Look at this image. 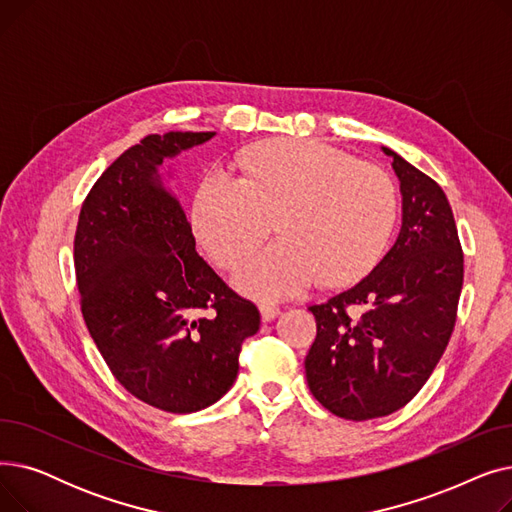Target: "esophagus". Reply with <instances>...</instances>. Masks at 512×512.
<instances>
[{
    "mask_svg": "<svg viewBox=\"0 0 512 512\" xmlns=\"http://www.w3.org/2000/svg\"><path fill=\"white\" fill-rule=\"evenodd\" d=\"M259 313H261V319H263V321H272V319H276V317H278L280 309H278V307H274V305H267V303H263V305H259Z\"/></svg>",
    "mask_w": 512,
    "mask_h": 512,
    "instance_id": "obj_1",
    "label": "esophagus"
}]
</instances>
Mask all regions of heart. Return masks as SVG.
I'll list each match as a JSON object with an SVG mask.
<instances>
[{
  "label": "heart",
  "instance_id": "heart-1",
  "mask_svg": "<svg viewBox=\"0 0 512 512\" xmlns=\"http://www.w3.org/2000/svg\"><path fill=\"white\" fill-rule=\"evenodd\" d=\"M242 168L247 178L226 168L207 172L193 205L197 232L222 265L253 251L280 213L284 236L236 267L242 292L282 301L324 276L355 282L378 263L398 209L384 170L317 141L259 145Z\"/></svg>",
  "mask_w": 512,
  "mask_h": 512
}]
</instances>
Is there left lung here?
<instances>
[{
    "instance_id": "obj_1",
    "label": "left lung",
    "mask_w": 512,
    "mask_h": 512,
    "mask_svg": "<svg viewBox=\"0 0 512 512\" xmlns=\"http://www.w3.org/2000/svg\"><path fill=\"white\" fill-rule=\"evenodd\" d=\"M402 226L371 274L309 311L317 321L305 371L330 413L365 421L402 409L444 355L463 288V251L440 188L388 147ZM361 306L364 315H350Z\"/></svg>"
}]
</instances>
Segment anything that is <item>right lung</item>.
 <instances>
[{
  "label": "right lung",
  "instance_id": "right-lung-1",
  "mask_svg": "<svg viewBox=\"0 0 512 512\" xmlns=\"http://www.w3.org/2000/svg\"><path fill=\"white\" fill-rule=\"evenodd\" d=\"M213 137L172 130L124 151L91 188L74 238L80 309L99 353L132 396L168 413L218 402L261 321L195 251L161 174L166 159Z\"/></svg>",
  "mask_w": 512,
  "mask_h": 512
}]
</instances>
